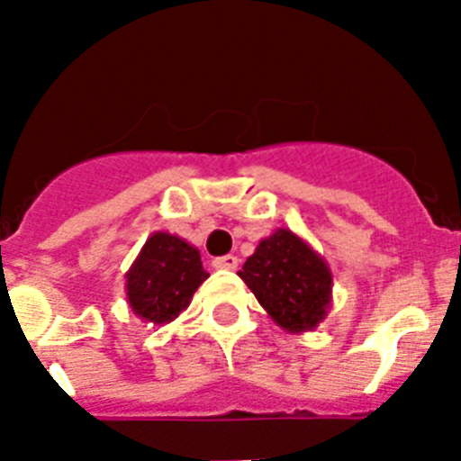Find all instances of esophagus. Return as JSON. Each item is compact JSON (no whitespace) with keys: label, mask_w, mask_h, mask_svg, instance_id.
<instances>
[{"label":"esophagus","mask_w":461,"mask_h":461,"mask_svg":"<svg viewBox=\"0 0 461 461\" xmlns=\"http://www.w3.org/2000/svg\"><path fill=\"white\" fill-rule=\"evenodd\" d=\"M212 266L217 267V270H235V267H238V256L233 254L219 256V258L212 260Z\"/></svg>","instance_id":"34e87169"}]
</instances>
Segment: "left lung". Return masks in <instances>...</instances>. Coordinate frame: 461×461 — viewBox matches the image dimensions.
Masks as SVG:
<instances>
[{"instance_id": "1", "label": "left lung", "mask_w": 461, "mask_h": 461, "mask_svg": "<svg viewBox=\"0 0 461 461\" xmlns=\"http://www.w3.org/2000/svg\"><path fill=\"white\" fill-rule=\"evenodd\" d=\"M266 312L281 328L303 332L325 319L332 275L325 260L291 230H276L258 244L240 270Z\"/></svg>"}]
</instances>
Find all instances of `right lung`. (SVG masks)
I'll return each mask as SVG.
<instances>
[{
	"label": "right lung",
	"mask_w": 461,
	"mask_h": 461,
	"mask_svg": "<svg viewBox=\"0 0 461 461\" xmlns=\"http://www.w3.org/2000/svg\"><path fill=\"white\" fill-rule=\"evenodd\" d=\"M205 279L198 249L170 233H154L126 272V297L140 319L170 323Z\"/></svg>",
	"instance_id": "right-lung-1"
}]
</instances>
